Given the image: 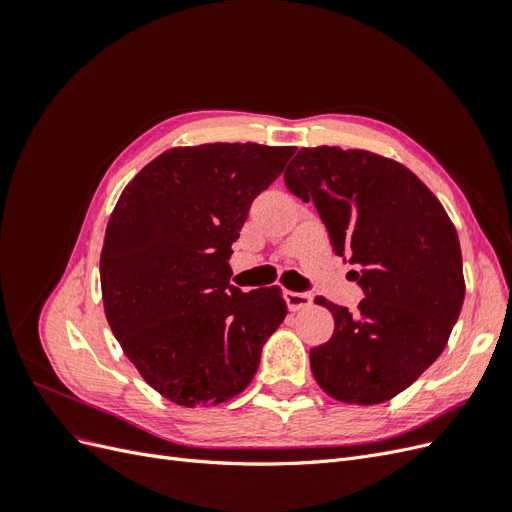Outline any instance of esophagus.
<instances>
[{"instance_id": "esophagus-1", "label": "esophagus", "mask_w": 512, "mask_h": 512, "mask_svg": "<svg viewBox=\"0 0 512 512\" xmlns=\"http://www.w3.org/2000/svg\"><path fill=\"white\" fill-rule=\"evenodd\" d=\"M284 299H286V305L290 312H299V309H305L312 305V297H309L307 292H292V290H286L284 292Z\"/></svg>"}]
</instances>
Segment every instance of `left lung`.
<instances>
[{
	"instance_id": "8db88e82",
	"label": "left lung",
	"mask_w": 512,
	"mask_h": 512,
	"mask_svg": "<svg viewBox=\"0 0 512 512\" xmlns=\"http://www.w3.org/2000/svg\"><path fill=\"white\" fill-rule=\"evenodd\" d=\"M288 190L314 200L337 256L361 265L365 299L333 314L309 365L329 397L356 406L389 401L438 359L459 318L466 282L455 224L410 168L365 149L303 147Z\"/></svg>"
}]
</instances>
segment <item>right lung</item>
<instances>
[{
  "label": "right lung",
  "instance_id": "right-lung-1",
  "mask_svg": "<svg viewBox=\"0 0 512 512\" xmlns=\"http://www.w3.org/2000/svg\"><path fill=\"white\" fill-rule=\"evenodd\" d=\"M294 151L173 147L111 213L100 256L106 320L138 374L177 406H218L245 391L288 314L280 286H232L228 260L254 198Z\"/></svg>",
  "mask_w": 512,
  "mask_h": 512
}]
</instances>
